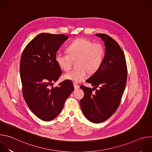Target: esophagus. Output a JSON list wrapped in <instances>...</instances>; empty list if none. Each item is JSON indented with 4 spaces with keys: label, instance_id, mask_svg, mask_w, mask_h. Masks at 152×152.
Here are the masks:
<instances>
[{
    "label": "esophagus",
    "instance_id": "esophagus-1",
    "mask_svg": "<svg viewBox=\"0 0 152 152\" xmlns=\"http://www.w3.org/2000/svg\"><path fill=\"white\" fill-rule=\"evenodd\" d=\"M74 87H75V89H77L79 88V85H77L76 83H74Z\"/></svg>",
    "mask_w": 152,
    "mask_h": 152
}]
</instances>
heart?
Returning <instances> with one entry per match:
<instances>
[{"mask_svg": "<svg viewBox=\"0 0 152 152\" xmlns=\"http://www.w3.org/2000/svg\"><path fill=\"white\" fill-rule=\"evenodd\" d=\"M67 53L57 52L55 61L60 69L68 71L72 61L76 59L77 67L64 75V79L79 83L84 80L90 73L96 72L101 66L104 56L103 47L99 43H93L89 39L78 38L67 48Z\"/></svg>", "mask_w": 152, "mask_h": 152, "instance_id": "b5f03b06", "label": "heart"}]
</instances>
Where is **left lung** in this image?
I'll return each instance as SVG.
<instances>
[{
	"mask_svg": "<svg viewBox=\"0 0 152 152\" xmlns=\"http://www.w3.org/2000/svg\"><path fill=\"white\" fill-rule=\"evenodd\" d=\"M104 42L105 53L100 68L86 80L94 87L81 85L84 97L80 105L85 117L94 123L103 122L111 117L119 106L127 81V66L124 53L111 37L96 34ZM99 88L93 93L92 91Z\"/></svg>",
	"mask_w": 152,
	"mask_h": 152,
	"instance_id": "obj_1",
	"label": "left lung"
}]
</instances>
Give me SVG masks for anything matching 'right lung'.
Returning <instances> with one entry per match:
<instances>
[{"instance_id":"obj_1","label":"right lung","mask_w":152,"mask_h":152,"mask_svg":"<svg viewBox=\"0 0 152 152\" xmlns=\"http://www.w3.org/2000/svg\"><path fill=\"white\" fill-rule=\"evenodd\" d=\"M68 38L64 34H40L28 43L21 56L23 97L31 111L43 121L52 120L59 115L74 90L69 80L49 88L62 74L55 55Z\"/></svg>"}]
</instances>
